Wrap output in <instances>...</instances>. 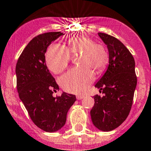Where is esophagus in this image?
I'll return each instance as SVG.
<instances>
[{
  "instance_id": "34e87169",
  "label": "esophagus",
  "mask_w": 151,
  "mask_h": 151,
  "mask_svg": "<svg viewBox=\"0 0 151 151\" xmlns=\"http://www.w3.org/2000/svg\"><path fill=\"white\" fill-rule=\"evenodd\" d=\"M84 98H85V96H82V95H77V100L83 99Z\"/></svg>"
}]
</instances>
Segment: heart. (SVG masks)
Masks as SVG:
<instances>
[{"instance_id": "obj_1", "label": "heart", "mask_w": 151, "mask_h": 151, "mask_svg": "<svg viewBox=\"0 0 151 151\" xmlns=\"http://www.w3.org/2000/svg\"><path fill=\"white\" fill-rule=\"evenodd\" d=\"M68 48L53 44L47 49L45 60L47 68L54 74H59L67 67L71 55H80V68L71 69L61 76L59 83L65 91L80 93L85 91L94 80V72L104 71L109 62L107 50L86 35L69 37L66 41Z\"/></svg>"}]
</instances>
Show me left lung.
Listing matches in <instances>:
<instances>
[{
  "label": "left lung",
  "instance_id": "8db88e82",
  "mask_svg": "<svg viewBox=\"0 0 151 151\" xmlns=\"http://www.w3.org/2000/svg\"><path fill=\"white\" fill-rule=\"evenodd\" d=\"M98 35L107 45L109 64L95 85L104 96H93L95 104L90 115L96 127L109 132L120 126L127 118L137 85V76L134 58L121 41L106 33L98 32Z\"/></svg>",
  "mask_w": 151,
  "mask_h": 151
}]
</instances>
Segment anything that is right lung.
<instances>
[{"instance_id":"1","label":"right lung","mask_w":151,"mask_h":151,"mask_svg":"<svg viewBox=\"0 0 151 151\" xmlns=\"http://www.w3.org/2000/svg\"><path fill=\"white\" fill-rule=\"evenodd\" d=\"M63 35L61 32H51L35 37L24 49L16 65L19 98L32 121L47 132L63 127L68 111L76 101L74 95L66 93L53 96L59 87L45 63L47 47Z\"/></svg>"}]
</instances>
